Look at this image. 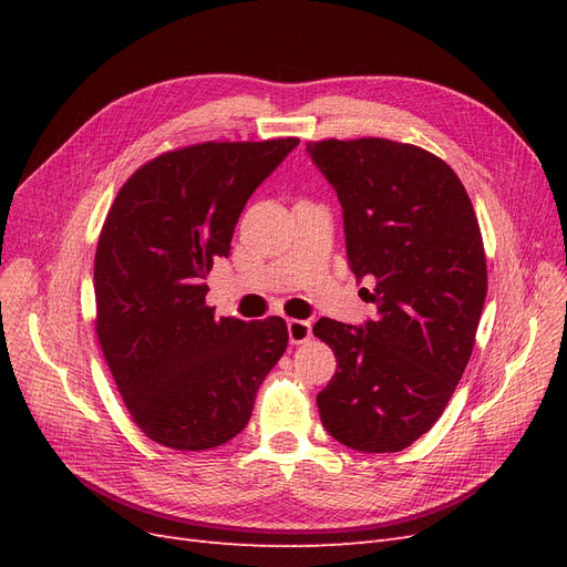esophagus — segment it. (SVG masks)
<instances>
[{"label": "esophagus", "mask_w": 567, "mask_h": 567, "mask_svg": "<svg viewBox=\"0 0 567 567\" xmlns=\"http://www.w3.org/2000/svg\"><path fill=\"white\" fill-rule=\"evenodd\" d=\"M286 326H288V340L293 342V346H300V342H307L312 338V323L310 321L290 319Z\"/></svg>", "instance_id": "34e87169"}]
</instances>
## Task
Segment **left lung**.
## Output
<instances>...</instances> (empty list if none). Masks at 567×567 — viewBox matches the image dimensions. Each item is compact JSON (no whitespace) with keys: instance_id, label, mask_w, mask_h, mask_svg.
<instances>
[{"instance_id":"obj_1","label":"left lung","mask_w":567,"mask_h":567,"mask_svg":"<svg viewBox=\"0 0 567 567\" xmlns=\"http://www.w3.org/2000/svg\"><path fill=\"white\" fill-rule=\"evenodd\" d=\"M342 208L348 265L375 319H319L336 352L321 423L350 450H406L433 427L466 369L487 296L471 198L433 153L390 140L307 144Z\"/></svg>"}]
</instances>
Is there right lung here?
I'll return each mask as SVG.
<instances>
[{
	"label": "right lung",
	"mask_w": 567,
	"mask_h": 567,
	"mask_svg": "<svg viewBox=\"0 0 567 567\" xmlns=\"http://www.w3.org/2000/svg\"><path fill=\"white\" fill-rule=\"evenodd\" d=\"M300 142H208L146 163L120 188L94 257L96 336L134 423L179 452L244 431L288 346L281 317L215 319L205 305L248 198Z\"/></svg>",
	"instance_id": "1"
}]
</instances>
